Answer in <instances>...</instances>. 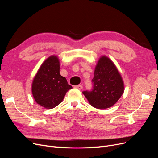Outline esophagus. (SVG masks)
<instances>
[{
	"label": "esophagus",
	"instance_id": "obj_1",
	"mask_svg": "<svg viewBox=\"0 0 158 158\" xmlns=\"http://www.w3.org/2000/svg\"><path fill=\"white\" fill-rule=\"evenodd\" d=\"M74 88H76V89H82L83 87H82V85H75Z\"/></svg>",
	"mask_w": 158,
	"mask_h": 158
}]
</instances>
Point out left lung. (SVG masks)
Segmentation results:
<instances>
[{"label": "left lung", "instance_id": "8db88e82", "mask_svg": "<svg viewBox=\"0 0 158 158\" xmlns=\"http://www.w3.org/2000/svg\"><path fill=\"white\" fill-rule=\"evenodd\" d=\"M92 91L83 94L91 106L97 109L112 107L124 92V83L116 66L106 56L100 57L95 66Z\"/></svg>", "mask_w": 158, "mask_h": 158}]
</instances>
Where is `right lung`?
I'll list each match as a JSON object with an SVG mask.
<instances>
[{"label":"right lung","instance_id":"obj_1","mask_svg":"<svg viewBox=\"0 0 158 158\" xmlns=\"http://www.w3.org/2000/svg\"><path fill=\"white\" fill-rule=\"evenodd\" d=\"M58 57L52 55L41 65L33 78L31 92L37 104L46 109H52L63 101L66 92L73 88L60 74Z\"/></svg>","mask_w":158,"mask_h":158}]
</instances>
